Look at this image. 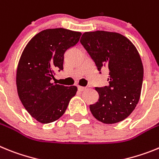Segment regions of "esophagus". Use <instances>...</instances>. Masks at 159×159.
Wrapping results in <instances>:
<instances>
[{"mask_svg": "<svg viewBox=\"0 0 159 159\" xmlns=\"http://www.w3.org/2000/svg\"><path fill=\"white\" fill-rule=\"evenodd\" d=\"M78 89L79 91H84L85 89H86V87H84V86H80V85H78Z\"/></svg>", "mask_w": 159, "mask_h": 159, "instance_id": "obj_1", "label": "esophagus"}]
</instances>
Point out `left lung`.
<instances>
[{
  "label": "left lung",
  "mask_w": 159,
  "mask_h": 159,
  "mask_svg": "<svg viewBox=\"0 0 159 159\" xmlns=\"http://www.w3.org/2000/svg\"><path fill=\"white\" fill-rule=\"evenodd\" d=\"M80 42L98 70L109 71V85L95 87L99 98L89 106L91 113L103 123L123 121L137 106L143 86V66L136 47L125 36L102 30L85 32Z\"/></svg>",
  "instance_id": "obj_1"
}]
</instances>
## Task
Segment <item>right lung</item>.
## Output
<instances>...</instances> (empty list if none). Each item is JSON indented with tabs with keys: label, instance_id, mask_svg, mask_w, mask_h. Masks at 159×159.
I'll use <instances>...</instances> for the list:
<instances>
[{
	"label": "right lung",
	"instance_id": "1",
	"mask_svg": "<svg viewBox=\"0 0 159 159\" xmlns=\"http://www.w3.org/2000/svg\"><path fill=\"white\" fill-rule=\"evenodd\" d=\"M81 34L62 28L49 29L32 38L16 70L19 98L29 114L41 123H50L66 112L78 88L52 83L63 70L66 51L78 43Z\"/></svg>",
	"mask_w": 159,
	"mask_h": 159
}]
</instances>
